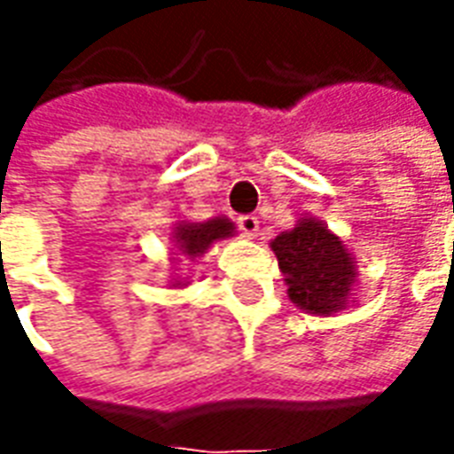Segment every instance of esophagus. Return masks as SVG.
<instances>
[{
    "label": "esophagus",
    "mask_w": 454,
    "mask_h": 454,
    "mask_svg": "<svg viewBox=\"0 0 454 454\" xmlns=\"http://www.w3.org/2000/svg\"><path fill=\"white\" fill-rule=\"evenodd\" d=\"M238 228L243 231L246 238H255L257 231H260V221H257V216H240L238 218Z\"/></svg>",
    "instance_id": "1"
}]
</instances>
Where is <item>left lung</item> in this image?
<instances>
[{"instance_id": "obj_1", "label": "left lung", "mask_w": 454, "mask_h": 454, "mask_svg": "<svg viewBox=\"0 0 454 454\" xmlns=\"http://www.w3.org/2000/svg\"><path fill=\"white\" fill-rule=\"evenodd\" d=\"M286 294L311 316H333L355 301L357 265L350 247L324 221L301 216L270 243Z\"/></svg>"}]
</instances>
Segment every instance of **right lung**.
Segmentation results:
<instances>
[{
    "label": "right lung",
    "mask_w": 454,
    "mask_h": 454,
    "mask_svg": "<svg viewBox=\"0 0 454 454\" xmlns=\"http://www.w3.org/2000/svg\"><path fill=\"white\" fill-rule=\"evenodd\" d=\"M236 236V223L226 216H214L208 221H177L172 233H169V243H172V265H179L182 260L194 262L199 257L208 253V247L226 240V238ZM189 277H182L179 267L169 275V286L172 289H184L189 286Z\"/></svg>",
    "instance_id": "obj_1"
}]
</instances>
